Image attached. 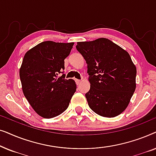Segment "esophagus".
Returning <instances> with one entry per match:
<instances>
[{
    "label": "esophagus",
    "mask_w": 156,
    "mask_h": 156,
    "mask_svg": "<svg viewBox=\"0 0 156 156\" xmlns=\"http://www.w3.org/2000/svg\"><path fill=\"white\" fill-rule=\"evenodd\" d=\"M75 82H76V84H77V85H80V84L81 83V82H82V80H75Z\"/></svg>",
    "instance_id": "34e87169"
}]
</instances>
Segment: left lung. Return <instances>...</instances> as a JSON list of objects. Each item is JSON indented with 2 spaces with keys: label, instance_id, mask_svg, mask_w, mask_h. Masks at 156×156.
Segmentation results:
<instances>
[{
  "label": "left lung",
  "instance_id": "left-lung-1",
  "mask_svg": "<svg viewBox=\"0 0 156 156\" xmlns=\"http://www.w3.org/2000/svg\"><path fill=\"white\" fill-rule=\"evenodd\" d=\"M76 48L87 64L89 107L108 118L121 114L136 89V67L129 53L106 38L77 42Z\"/></svg>",
  "mask_w": 156,
  "mask_h": 156
}]
</instances>
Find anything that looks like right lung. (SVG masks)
<instances>
[{"label":"right lung","mask_w":156,"mask_h":156,"mask_svg":"<svg viewBox=\"0 0 156 156\" xmlns=\"http://www.w3.org/2000/svg\"><path fill=\"white\" fill-rule=\"evenodd\" d=\"M73 42L45 41L25 53L20 69V78L25 98L36 113L45 119L59 116L69 106L76 91L73 80H66L65 59Z\"/></svg>","instance_id":"right-lung-1"}]
</instances>
